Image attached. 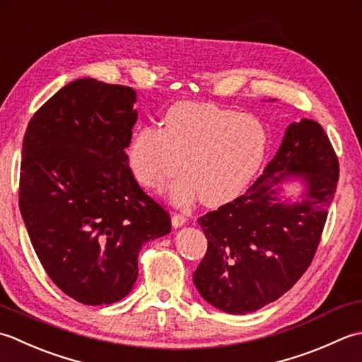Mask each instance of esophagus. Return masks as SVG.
<instances>
[{"label":"esophagus","mask_w":362,"mask_h":362,"mask_svg":"<svg viewBox=\"0 0 362 362\" xmlns=\"http://www.w3.org/2000/svg\"><path fill=\"white\" fill-rule=\"evenodd\" d=\"M187 222V218L182 216V214H173L172 216V225H173V228H181L184 223Z\"/></svg>","instance_id":"1"}]
</instances>
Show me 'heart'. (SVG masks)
<instances>
[{"mask_svg": "<svg viewBox=\"0 0 362 362\" xmlns=\"http://www.w3.org/2000/svg\"><path fill=\"white\" fill-rule=\"evenodd\" d=\"M164 128L140 127L127 148L132 175L142 186L160 189L181 165L172 187L178 203L200 197L206 204L233 200L252 181L267 151L259 119L208 103L181 101L164 114Z\"/></svg>", "mask_w": 362, "mask_h": 362, "instance_id": "1", "label": "heart"}]
</instances>
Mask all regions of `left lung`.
I'll use <instances>...</instances> for the list:
<instances>
[{
    "mask_svg": "<svg viewBox=\"0 0 362 362\" xmlns=\"http://www.w3.org/2000/svg\"><path fill=\"white\" fill-rule=\"evenodd\" d=\"M300 179V199L282 184ZM339 162L319 123L301 119L245 194L198 218L208 252L194 284L214 308L248 314L278 300L305 274L334 198Z\"/></svg>",
    "mask_w": 362,
    "mask_h": 362,
    "instance_id": "left-lung-1",
    "label": "left lung"
}]
</instances>
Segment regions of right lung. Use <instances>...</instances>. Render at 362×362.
Here are the masks:
<instances>
[{"mask_svg": "<svg viewBox=\"0 0 362 362\" xmlns=\"http://www.w3.org/2000/svg\"><path fill=\"white\" fill-rule=\"evenodd\" d=\"M136 90L71 81L29 120L21 150L20 212L43 269L84 305H110L134 286L145 242L170 216L128 165Z\"/></svg>", "mask_w": 362, "mask_h": 362, "instance_id": "obj_1", "label": "right lung"}]
</instances>
